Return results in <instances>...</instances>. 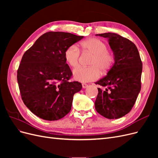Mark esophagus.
Segmentation results:
<instances>
[{
    "label": "esophagus",
    "mask_w": 158,
    "mask_h": 158,
    "mask_svg": "<svg viewBox=\"0 0 158 158\" xmlns=\"http://www.w3.org/2000/svg\"><path fill=\"white\" fill-rule=\"evenodd\" d=\"M82 85V88H83L84 89H85V88H88V84H85V83H83Z\"/></svg>",
    "instance_id": "obj_1"
}]
</instances>
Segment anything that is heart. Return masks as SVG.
I'll use <instances>...</instances> for the list:
<instances>
[{"label": "heart", "mask_w": 158, "mask_h": 158, "mask_svg": "<svg viewBox=\"0 0 158 158\" xmlns=\"http://www.w3.org/2000/svg\"><path fill=\"white\" fill-rule=\"evenodd\" d=\"M83 51H88L94 54L91 59L89 66H78L73 70L74 78L81 82H88L97 80L102 71L109 70L112 66L114 57L107 51V46L103 41L98 38H89L82 41L79 45ZM80 50L78 47L73 45L64 51V59L71 67H76L78 64Z\"/></svg>", "instance_id": "heart-1"}]
</instances>
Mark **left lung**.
I'll list each match as a JSON object with an SVG mask.
<instances>
[{
    "mask_svg": "<svg viewBox=\"0 0 158 158\" xmlns=\"http://www.w3.org/2000/svg\"><path fill=\"white\" fill-rule=\"evenodd\" d=\"M96 35L108 40L114 63L107 76L95 82L104 89L98 88L95 108L104 117L119 118L131 111L140 92L142 63L140 54L135 44L117 33Z\"/></svg>",
    "mask_w": 158,
    "mask_h": 158,
    "instance_id": "1",
    "label": "left lung"
}]
</instances>
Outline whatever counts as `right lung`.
<instances>
[{"label": "right lung", "mask_w": 158, "mask_h": 158, "mask_svg": "<svg viewBox=\"0 0 158 158\" xmlns=\"http://www.w3.org/2000/svg\"><path fill=\"white\" fill-rule=\"evenodd\" d=\"M84 36L49 31L35 41L23 54L17 73L22 99L36 116L47 121L64 117L71 109L78 82H69L72 72L64 51Z\"/></svg>", "instance_id": "right-lung-1"}]
</instances>
